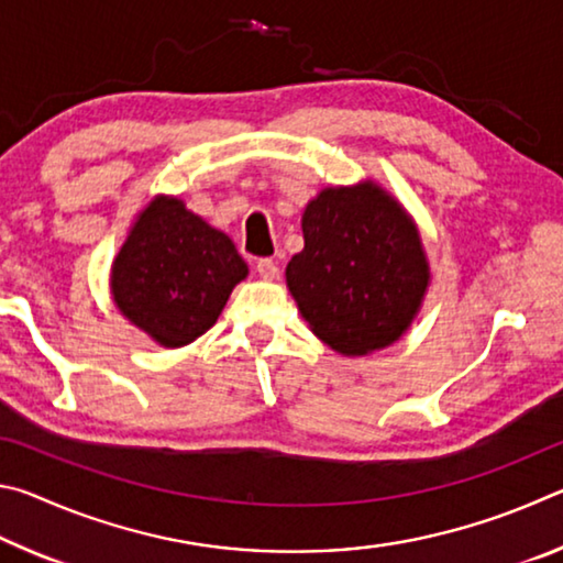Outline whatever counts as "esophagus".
<instances>
[{"instance_id":"34e87169","label":"esophagus","mask_w":563,"mask_h":563,"mask_svg":"<svg viewBox=\"0 0 563 563\" xmlns=\"http://www.w3.org/2000/svg\"><path fill=\"white\" fill-rule=\"evenodd\" d=\"M255 273H258L263 280H275L280 275V268L273 258H261L258 263H255Z\"/></svg>"}]
</instances>
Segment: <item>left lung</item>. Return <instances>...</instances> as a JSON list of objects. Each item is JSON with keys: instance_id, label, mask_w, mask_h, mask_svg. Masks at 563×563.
Listing matches in <instances>:
<instances>
[{"instance_id": "obj_1", "label": "left lung", "mask_w": 563, "mask_h": 563, "mask_svg": "<svg viewBox=\"0 0 563 563\" xmlns=\"http://www.w3.org/2000/svg\"><path fill=\"white\" fill-rule=\"evenodd\" d=\"M285 280L316 335L342 355L393 345L430 283L412 221L383 188H328L302 213Z\"/></svg>"}]
</instances>
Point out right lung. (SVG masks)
<instances>
[{"mask_svg": "<svg viewBox=\"0 0 563 563\" xmlns=\"http://www.w3.org/2000/svg\"><path fill=\"white\" fill-rule=\"evenodd\" d=\"M245 275L231 238L176 198H156L113 261L111 290L133 325L180 347L213 325Z\"/></svg>", "mask_w": 563, "mask_h": 563, "instance_id": "1", "label": "right lung"}]
</instances>
